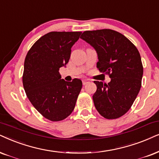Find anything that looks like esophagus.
<instances>
[{
  "label": "esophagus",
  "instance_id": "1",
  "mask_svg": "<svg viewBox=\"0 0 159 159\" xmlns=\"http://www.w3.org/2000/svg\"><path fill=\"white\" fill-rule=\"evenodd\" d=\"M89 80L87 79H84L82 80V84H83V85H86V84H87L88 83H89Z\"/></svg>",
  "mask_w": 159,
  "mask_h": 159
}]
</instances>
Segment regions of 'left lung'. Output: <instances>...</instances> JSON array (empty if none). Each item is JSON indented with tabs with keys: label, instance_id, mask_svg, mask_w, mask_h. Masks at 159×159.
Listing matches in <instances>:
<instances>
[{
	"label": "left lung",
	"instance_id": "left-lung-1",
	"mask_svg": "<svg viewBox=\"0 0 159 159\" xmlns=\"http://www.w3.org/2000/svg\"><path fill=\"white\" fill-rule=\"evenodd\" d=\"M81 38L97 51L99 71L111 78L107 84L94 81L97 86L92 96L94 106L106 119H117L127 113L141 89L140 54L127 37L111 29L86 31Z\"/></svg>",
	"mask_w": 159,
	"mask_h": 159
}]
</instances>
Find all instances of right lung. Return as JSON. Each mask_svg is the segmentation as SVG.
Here are the masks:
<instances>
[{"instance_id":"add662e5","label":"right lung","mask_w":159,"mask_h":159,"mask_svg":"<svg viewBox=\"0 0 159 159\" xmlns=\"http://www.w3.org/2000/svg\"><path fill=\"white\" fill-rule=\"evenodd\" d=\"M79 31H51L40 37L25 56L23 84L32 105L46 119L65 120L73 111L82 88L81 80L61 79L59 69L69 61Z\"/></svg>"}]
</instances>
